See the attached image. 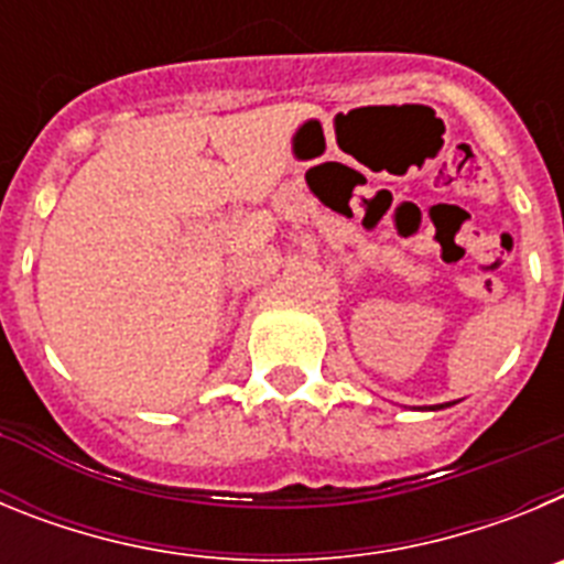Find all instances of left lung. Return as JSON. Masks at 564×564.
Returning <instances> with one entry per match:
<instances>
[{"label": "left lung", "instance_id": "obj_1", "mask_svg": "<svg viewBox=\"0 0 564 564\" xmlns=\"http://www.w3.org/2000/svg\"><path fill=\"white\" fill-rule=\"evenodd\" d=\"M446 406H452V403H446ZM432 410H443V403H441V406H432Z\"/></svg>", "mask_w": 564, "mask_h": 564}]
</instances>
